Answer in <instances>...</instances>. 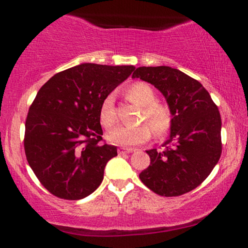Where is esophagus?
<instances>
[{
	"instance_id": "obj_1",
	"label": "esophagus",
	"mask_w": 248,
	"mask_h": 248,
	"mask_svg": "<svg viewBox=\"0 0 248 248\" xmlns=\"http://www.w3.org/2000/svg\"><path fill=\"white\" fill-rule=\"evenodd\" d=\"M134 149H132V148H119L118 149V153L119 155H124V154H129L132 153Z\"/></svg>"
}]
</instances>
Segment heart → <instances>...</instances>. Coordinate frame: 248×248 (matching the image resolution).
Wrapping results in <instances>:
<instances>
[{"mask_svg":"<svg viewBox=\"0 0 248 248\" xmlns=\"http://www.w3.org/2000/svg\"><path fill=\"white\" fill-rule=\"evenodd\" d=\"M127 96L134 104L142 108L141 120H146L152 127L155 135L161 136L169 129L170 115L168 110L161 105L155 104V92L149 85L144 82H136L128 88ZM99 120L104 127H112L116 121L114 98L112 94L107 95L101 102L99 109ZM150 126V127H151ZM147 124H142L134 127L118 126L108 130L106 139L108 142L115 146L134 147L144 143L152 136V130Z\"/></svg>","mask_w":248,"mask_h":248,"instance_id":"1","label":"heart"}]
</instances>
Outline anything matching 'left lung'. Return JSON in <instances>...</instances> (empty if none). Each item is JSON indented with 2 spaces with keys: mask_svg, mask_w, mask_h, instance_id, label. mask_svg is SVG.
Wrapping results in <instances>:
<instances>
[{
  "mask_svg": "<svg viewBox=\"0 0 248 248\" xmlns=\"http://www.w3.org/2000/svg\"><path fill=\"white\" fill-rule=\"evenodd\" d=\"M132 78H140L157 88L172 115L163 149L147 150L150 166L140 173L142 183L164 197L191 191L220 158L218 107L201 82L177 69L141 66L134 71Z\"/></svg>",
  "mask_w": 248,
  "mask_h": 248,
  "instance_id": "8db88e82",
  "label": "left lung"
}]
</instances>
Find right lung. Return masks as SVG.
I'll return each mask as SVG.
<instances>
[{
    "instance_id": "add662e5",
    "label": "right lung",
    "mask_w": 248,
    "mask_h": 248,
    "mask_svg": "<svg viewBox=\"0 0 248 248\" xmlns=\"http://www.w3.org/2000/svg\"><path fill=\"white\" fill-rule=\"evenodd\" d=\"M133 65L84 62L50 78L41 87L25 121L24 150L46 190L77 201L98 189L115 146L100 143L101 102L132 75Z\"/></svg>"
}]
</instances>
